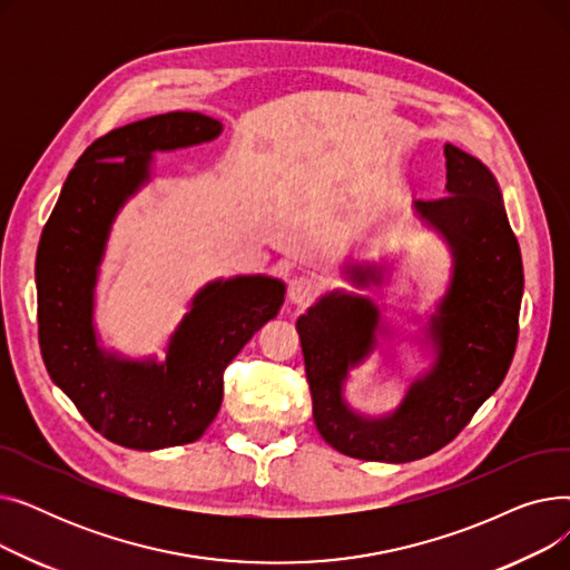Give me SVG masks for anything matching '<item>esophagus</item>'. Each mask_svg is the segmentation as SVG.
Returning <instances> with one entry per match:
<instances>
[{
  "mask_svg": "<svg viewBox=\"0 0 570 570\" xmlns=\"http://www.w3.org/2000/svg\"><path fill=\"white\" fill-rule=\"evenodd\" d=\"M318 291V282L312 275H295L288 282V301L293 305H307Z\"/></svg>",
  "mask_w": 570,
  "mask_h": 570,
  "instance_id": "34e87169",
  "label": "esophagus"
}]
</instances>
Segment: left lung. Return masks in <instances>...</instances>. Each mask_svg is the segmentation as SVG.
Returning a JSON list of instances; mask_svg holds the SVG:
<instances>
[{
	"instance_id": "obj_1",
	"label": "left lung",
	"mask_w": 570,
	"mask_h": 570,
	"mask_svg": "<svg viewBox=\"0 0 570 570\" xmlns=\"http://www.w3.org/2000/svg\"><path fill=\"white\" fill-rule=\"evenodd\" d=\"M443 155L448 196L413 207L445 239L453 273L425 325L436 361L409 385L400 406L370 417L344 397L348 372L376 348V335H387L367 295L331 291L295 323L316 430L348 458L402 464L436 453L466 428L513 361L524 291L518 237L490 168L451 142ZM383 269L348 263L344 275L365 288L381 284Z\"/></svg>"
}]
</instances>
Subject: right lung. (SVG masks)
<instances>
[{
	"instance_id": "right-lung-1",
	"label": "right lung",
	"mask_w": 570,
	"mask_h": 570,
	"mask_svg": "<svg viewBox=\"0 0 570 570\" xmlns=\"http://www.w3.org/2000/svg\"><path fill=\"white\" fill-rule=\"evenodd\" d=\"M222 122L166 112L89 145L69 173L37 252L39 344L46 370L85 421L134 451L191 443L215 421L224 370L275 318L286 286L265 275L205 284L170 335L166 361L106 351L95 327V288L112 222L149 183L155 153L215 140Z\"/></svg>"
}]
</instances>
